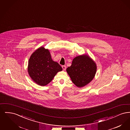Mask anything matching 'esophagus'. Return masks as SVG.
I'll return each mask as SVG.
<instances>
[{"mask_svg": "<svg viewBox=\"0 0 130 130\" xmlns=\"http://www.w3.org/2000/svg\"><path fill=\"white\" fill-rule=\"evenodd\" d=\"M62 68L63 69V70L65 71L66 70V66L65 65H63L62 66Z\"/></svg>", "mask_w": 130, "mask_h": 130, "instance_id": "esophagus-1", "label": "esophagus"}]
</instances>
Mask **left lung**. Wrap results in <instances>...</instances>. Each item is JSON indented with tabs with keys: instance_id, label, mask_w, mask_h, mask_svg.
Masks as SVG:
<instances>
[{
	"instance_id": "1",
	"label": "left lung",
	"mask_w": 130,
	"mask_h": 130,
	"mask_svg": "<svg viewBox=\"0 0 130 130\" xmlns=\"http://www.w3.org/2000/svg\"><path fill=\"white\" fill-rule=\"evenodd\" d=\"M96 69V65L93 59L89 56L83 55L74 58L66 71L74 85L81 88L93 80Z\"/></svg>"
}]
</instances>
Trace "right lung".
<instances>
[{"label":"right lung","instance_id":"add662e5","mask_svg":"<svg viewBox=\"0 0 130 130\" xmlns=\"http://www.w3.org/2000/svg\"><path fill=\"white\" fill-rule=\"evenodd\" d=\"M62 68L54 61L49 51L41 47L35 51L29 60L28 72L35 82L40 86H46L53 80Z\"/></svg>","mask_w":130,"mask_h":130}]
</instances>
